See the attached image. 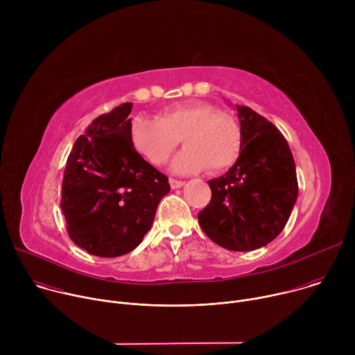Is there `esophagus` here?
<instances>
[{
  "mask_svg": "<svg viewBox=\"0 0 355 355\" xmlns=\"http://www.w3.org/2000/svg\"><path fill=\"white\" fill-rule=\"evenodd\" d=\"M184 181H178V180H174V178H170V185L173 189H177V188H181L184 187Z\"/></svg>",
  "mask_w": 355,
  "mask_h": 355,
  "instance_id": "obj_1",
  "label": "esophagus"
}]
</instances>
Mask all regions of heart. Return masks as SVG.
<instances>
[{
    "label": "heart",
    "mask_w": 355,
    "mask_h": 355,
    "mask_svg": "<svg viewBox=\"0 0 355 355\" xmlns=\"http://www.w3.org/2000/svg\"><path fill=\"white\" fill-rule=\"evenodd\" d=\"M180 139L187 148L170 166L175 174L198 173L205 168L214 174L220 173L229 168L240 153L237 123L207 103L174 105L157 118L136 116L130 123L133 147L155 166L168 160Z\"/></svg>",
    "instance_id": "obj_1"
}]
</instances>
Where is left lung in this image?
Listing matches in <instances>:
<instances>
[{
    "instance_id": "obj_1",
    "label": "left lung",
    "mask_w": 355,
    "mask_h": 355,
    "mask_svg": "<svg viewBox=\"0 0 355 355\" xmlns=\"http://www.w3.org/2000/svg\"><path fill=\"white\" fill-rule=\"evenodd\" d=\"M240 155L219 178L208 181L212 199L199 226L223 248L251 251L285 227L297 198L293 156L282 133L248 107H236Z\"/></svg>"
}]
</instances>
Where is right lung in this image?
I'll return each mask as SVG.
<instances>
[{
	"mask_svg": "<svg viewBox=\"0 0 355 355\" xmlns=\"http://www.w3.org/2000/svg\"><path fill=\"white\" fill-rule=\"evenodd\" d=\"M132 103L95 118L67 159L62 212L70 239L98 257L135 250L170 192L168 178L148 164L130 141Z\"/></svg>",
	"mask_w": 355,
	"mask_h": 355,
	"instance_id": "right-lung-1",
	"label": "right lung"
}]
</instances>
